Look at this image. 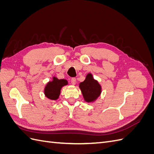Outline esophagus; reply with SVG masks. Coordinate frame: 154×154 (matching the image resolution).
Segmentation results:
<instances>
[{"label":"esophagus","instance_id":"1","mask_svg":"<svg viewBox=\"0 0 154 154\" xmlns=\"http://www.w3.org/2000/svg\"><path fill=\"white\" fill-rule=\"evenodd\" d=\"M71 83L72 85H75L76 83V79L75 78H72L71 80Z\"/></svg>","mask_w":154,"mask_h":154}]
</instances>
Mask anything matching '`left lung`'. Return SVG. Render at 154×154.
<instances>
[{
    "instance_id": "8db88e82",
    "label": "left lung",
    "mask_w": 154,
    "mask_h": 154,
    "mask_svg": "<svg viewBox=\"0 0 154 154\" xmlns=\"http://www.w3.org/2000/svg\"><path fill=\"white\" fill-rule=\"evenodd\" d=\"M84 100L87 103L94 102L101 93V86L97 80H94L91 73H88L85 80L79 85Z\"/></svg>"
}]
</instances>
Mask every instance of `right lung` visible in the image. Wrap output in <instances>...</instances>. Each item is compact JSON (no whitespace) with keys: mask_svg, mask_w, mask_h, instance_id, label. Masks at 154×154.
Listing matches in <instances>:
<instances>
[{"mask_svg":"<svg viewBox=\"0 0 154 154\" xmlns=\"http://www.w3.org/2000/svg\"><path fill=\"white\" fill-rule=\"evenodd\" d=\"M67 84L68 82L66 80H59L57 77L53 76L52 81H49L44 88L45 97L51 100H57L58 99L62 88Z\"/></svg>","mask_w":154,"mask_h":154,"instance_id":"obj_1","label":"right lung"}]
</instances>
